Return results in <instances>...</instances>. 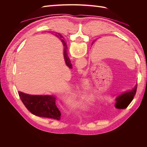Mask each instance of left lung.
<instances>
[{
    "mask_svg": "<svg viewBox=\"0 0 147 147\" xmlns=\"http://www.w3.org/2000/svg\"><path fill=\"white\" fill-rule=\"evenodd\" d=\"M137 84H136L134 88L131 91L126 92L119 95L116 99L117 102L115 103V107L118 109H126L134 99L137 91Z\"/></svg>",
    "mask_w": 147,
    "mask_h": 147,
    "instance_id": "1",
    "label": "left lung"
}]
</instances>
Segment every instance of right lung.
I'll list each match as a JSON object with an SVG mask.
<instances>
[{
	"mask_svg": "<svg viewBox=\"0 0 147 147\" xmlns=\"http://www.w3.org/2000/svg\"><path fill=\"white\" fill-rule=\"evenodd\" d=\"M57 35V34H56ZM58 35H59L58 34ZM58 37V35H56ZM61 37V35H60ZM64 47V56L65 63L69 68L72 66L70 63L69 57L67 56V46L64 40L62 39ZM19 96L21 101L29 112L33 115L39 117H45L59 120L61 117V112L56 105V98L53 96H34L24 94L19 92Z\"/></svg>",
	"mask_w": 147,
	"mask_h": 147,
	"instance_id": "right-lung-1",
	"label": "right lung"
}]
</instances>
